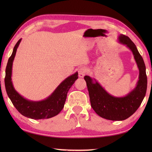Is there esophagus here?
<instances>
[{"label":"esophagus","mask_w":152,"mask_h":152,"mask_svg":"<svg viewBox=\"0 0 152 152\" xmlns=\"http://www.w3.org/2000/svg\"><path fill=\"white\" fill-rule=\"evenodd\" d=\"M86 73V69L85 67L80 68L78 70V76L80 78H83Z\"/></svg>","instance_id":"1"}]
</instances>
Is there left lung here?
<instances>
[{
  "instance_id": "obj_1",
  "label": "left lung",
  "mask_w": 152,
  "mask_h": 152,
  "mask_svg": "<svg viewBox=\"0 0 152 152\" xmlns=\"http://www.w3.org/2000/svg\"><path fill=\"white\" fill-rule=\"evenodd\" d=\"M118 40L132 51L139 70L138 81L134 89L125 96H114L109 94L95 79L84 76L91 107L101 118L112 121L124 120L133 115L140 106L147 89L146 66L137 46L124 34L119 35Z\"/></svg>"
}]
</instances>
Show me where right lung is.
<instances>
[{"mask_svg": "<svg viewBox=\"0 0 152 152\" xmlns=\"http://www.w3.org/2000/svg\"><path fill=\"white\" fill-rule=\"evenodd\" d=\"M21 41V38L15 45L6 68L4 83L6 93L12 104L23 115L34 119L51 118L57 115L62 110L66 101L68 91L74 82L78 78V73L76 72L67 77L48 97L42 101H33L24 98L16 91L12 82L13 61Z\"/></svg>", "mask_w": 152, "mask_h": 152, "instance_id": "add662e5", "label": "right lung"}]
</instances>
